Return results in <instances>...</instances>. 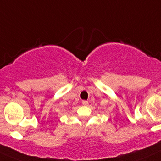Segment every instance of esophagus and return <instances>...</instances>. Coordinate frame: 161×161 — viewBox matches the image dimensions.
Returning <instances> with one entry per match:
<instances>
[{
    "mask_svg": "<svg viewBox=\"0 0 161 161\" xmlns=\"http://www.w3.org/2000/svg\"><path fill=\"white\" fill-rule=\"evenodd\" d=\"M82 103L83 105H88V104H89V102L87 101H82Z\"/></svg>",
    "mask_w": 161,
    "mask_h": 161,
    "instance_id": "obj_1",
    "label": "esophagus"
}]
</instances>
